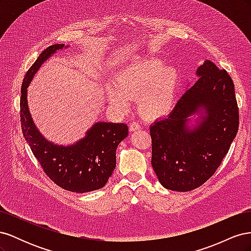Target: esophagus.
I'll list each match as a JSON object with an SVG mask.
<instances>
[{
	"instance_id": "esophagus-1",
	"label": "esophagus",
	"mask_w": 251,
	"mask_h": 251,
	"mask_svg": "<svg viewBox=\"0 0 251 251\" xmlns=\"http://www.w3.org/2000/svg\"><path fill=\"white\" fill-rule=\"evenodd\" d=\"M139 128H140V125L138 123H136V121H133V123L130 125V131L131 132L138 131Z\"/></svg>"
}]
</instances>
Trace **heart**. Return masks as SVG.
<instances>
[{
    "label": "heart",
    "instance_id": "obj_1",
    "mask_svg": "<svg viewBox=\"0 0 251 251\" xmlns=\"http://www.w3.org/2000/svg\"><path fill=\"white\" fill-rule=\"evenodd\" d=\"M115 82L105 87L108 101L126 110L131 98L137 97V107L144 116L168 115L178 100L181 77L177 69L154 57L131 60L118 70Z\"/></svg>",
    "mask_w": 251,
    "mask_h": 251
}]
</instances>
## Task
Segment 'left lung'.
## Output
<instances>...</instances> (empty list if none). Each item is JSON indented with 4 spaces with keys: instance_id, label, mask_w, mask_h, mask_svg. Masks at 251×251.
Instances as JSON below:
<instances>
[{
    "instance_id": "left-lung-1",
    "label": "left lung",
    "mask_w": 251,
    "mask_h": 251,
    "mask_svg": "<svg viewBox=\"0 0 251 251\" xmlns=\"http://www.w3.org/2000/svg\"><path fill=\"white\" fill-rule=\"evenodd\" d=\"M196 79L170 115L150 126L151 166L171 191H193L206 182L238 133L239 110L229 74L205 59Z\"/></svg>"
}]
</instances>
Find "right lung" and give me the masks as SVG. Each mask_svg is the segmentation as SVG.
Instances as JSON below:
<instances>
[{"instance_id": "right-lung-1", "label": "right lung", "mask_w": 251, "mask_h": 251, "mask_svg": "<svg viewBox=\"0 0 251 251\" xmlns=\"http://www.w3.org/2000/svg\"><path fill=\"white\" fill-rule=\"evenodd\" d=\"M68 47L52 45L30 67L21 89V124L25 140L47 176L66 191L83 194L107 184L116 166L117 147L127 137L128 127L126 124L97 121L82 138L67 146L50 141L41 133L28 107V87L41 66Z\"/></svg>"}]
</instances>
